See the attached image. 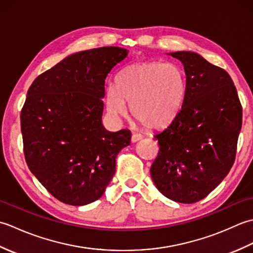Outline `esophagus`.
Listing matches in <instances>:
<instances>
[{
    "mask_svg": "<svg viewBox=\"0 0 253 253\" xmlns=\"http://www.w3.org/2000/svg\"><path fill=\"white\" fill-rule=\"evenodd\" d=\"M142 138V136L140 135V133H132L131 136V142H137L140 140V139Z\"/></svg>",
    "mask_w": 253,
    "mask_h": 253,
    "instance_id": "1",
    "label": "esophagus"
}]
</instances>
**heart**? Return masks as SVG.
Returning a JSON list of instances; mask_svg holds the SVG:
<instances>
[{
    "label": "heart",
    "instance_id": "obj_1",
    "mask_svg": "<svg viewBox=\"0 0 253 253\" xmlns=\"http://www.w3.org/2000/svg\"><path fill=\"white\" fill-rule=\"evenodd\" d=\"M188 82L182 68L174 63L144 61L118 73L115 84L105 91L107 110L113 116L131 114L149 129H159L178 114L187 94Z\"/></svg>",
    "mask_w": 253,
    "mask_h": 253
}]
</instances>
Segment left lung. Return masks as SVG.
Returning <instances> with one entry per match:
<instances>
[{"label": "left lung", "mask_w": 253, "mask_h": 253, "mask_svg": "<svg viewBox=\"0 0 253 253\" xmlns=\"http://www.w3.org/2000/svg\"><path fill=\"white\" fill-rule=\"evenodd\" d=\"M170 55L184 65L188 90L173 122L154 135L160 151L150 173L166 198L195 203L215 189L232 169L243 107L226 71L195 52Z\"/></svg>", "instance_id": "obj_1"}]
</instances>
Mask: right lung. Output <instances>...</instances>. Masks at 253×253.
<instances>
[{
    "label": "right lung",
    "instance_id": "obj_1",
    "mask_svg": "<svg viewBox=\"0 0 253 253\" xmlns=\"http://www.w3.org/2000/svg\"><path fill=\"white\" fill-rule=\"evenodd\" d=\"M126 49L78 52L38 76L20 113L27 165L51 195L71 206L102 197L115 174L116 157L129 146L128 129L102 125L104 84Z\"/></svg>",
    "mask_w": 253,
    "mask_h": 253
}]
</instances>
